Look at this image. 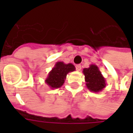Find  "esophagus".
<instances>
[{"label": "esophagus", "instance_id": "obj_1", "mask_svg": "<svg viewBox=\"0 0 133 133\" xmlns=\"http://www.w3.org/2000/svg\"><path fill=\"white\" fill-rule=\"evenodd\" d=\"M75 68H76V70H77L78 71H80L81 70V65H77L75 66Z\"/></svg>", "mask_w": 133, "mask_h": 133}]
</instances>
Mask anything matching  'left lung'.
Listing matches in <instances>:
<instances>
[{"label":"left lung","mask_w":133,"mask_h":133,"mask_svg":"<svg viewBox=\"0 0 133 133\" xmlns=\"http://www.w3.org/2000/svg\"><path fill=\"white\" fill-rule=\"evenodd\" d=\"M83 72L85 75L86 86L90 91L99 92L105 88V79L96 65H90L89 68H84Z\"/></svg>","instance_id":"8db88e82"}]
</instances>
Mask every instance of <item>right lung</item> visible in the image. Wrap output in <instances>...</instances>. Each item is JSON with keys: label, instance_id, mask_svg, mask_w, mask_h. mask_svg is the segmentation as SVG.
Listing matches in <instances>:
<instances>
[{"label": "right lung", "instance_id": "1", "mask_svg": "<svg viewBox=\"0 0 133 133\" xmlns=\"http://www.w3.org/2000/svg\"><path fill=\"white\" fill-rule=\"evenodd\" d=\"M75 70V66L72 63L65 64L62 61L57 62L48 73L45 83L51 89L59 88L65 83L67 74Z\"/></svg>", "mask_w": 133, "mask_h": 133}]
</instances>
